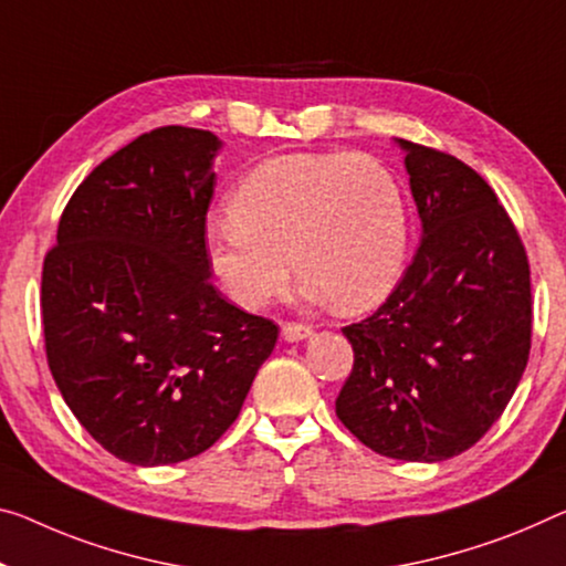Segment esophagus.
<instances>
[{
    "instance_id": "obj_1",
    "label": "esophagus",
    "mask_w": 566,
    "mask_h": 566,
    "mask_svg": "<svg viewBox=\"0 0 566 566\" xmlns=\"http://www.w3.org/2000/svg\"><path fill=\"white\" fill-rule=\"evenodd\" d=\"M313 332L308 326H303V324H285L283 328H281V336H283V342H289V344H298V342H306V338L311 336Z\"/></svg>"
}]
</instances>
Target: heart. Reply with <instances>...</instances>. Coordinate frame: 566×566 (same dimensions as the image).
Listing matches in <instances>:
<instances>
[{
	"label": "heart",
	"instance_id": "obj_1",
	"mask_svg": "<svg viewBox=\"0 0 566 566\" xmlns=\"http://www.w3.org/2000/svg\"><path fill=\"white\" fill-rule=\"evenodd\" d=\"M210 224L207 265L240 308L271 303L295 275L313 301L356 313L402 273L410 214L392 171L367 154H283L250 169Z\"/></svg>",
	"mask_w": 566,
	"mask_h": 566
}]
</instances>
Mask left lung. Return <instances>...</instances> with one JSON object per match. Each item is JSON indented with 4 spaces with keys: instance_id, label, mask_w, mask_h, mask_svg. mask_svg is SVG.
<instances>
[{
    "instance_id": "left-lung-1",
    "label": "left lung",
    "mask_w": 566,
    "mask_h": 566,
    "mask_svg": "<svg viewBox=\"0 0 566 566\" xmlns=\"http://www.w3.org/2000/svg\"><path fill=\"white\" fill-rule=\"evenodd\" d=\"M422 222L412 265L369 318L344 328L354 369L336 415L374 453L440 463L506 410L532 349L521 238L481 174L395 138Z\"/></svg>"
}]
</instances>
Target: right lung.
<instances>
[{
	"label": "right lung",
	"mask_w": 566,
	"mask_h": 566,
	"mask_svg": "<svg viewBox=\"0 0 566 566\" xmlns=\"http://www.w3.org/2000/svg\"><path fill=\"white\" fill-rule=\"evenodd\" d=\"M212 132L156 128L75 189L42 265V328L77 422L132 465L181 463L238 420L277 342L210 283Z\"/></svg>",
	"instance_id": "right-lung-1"
}]
</instances>
